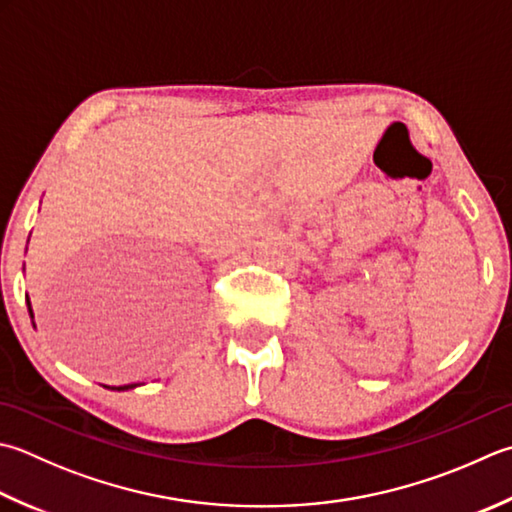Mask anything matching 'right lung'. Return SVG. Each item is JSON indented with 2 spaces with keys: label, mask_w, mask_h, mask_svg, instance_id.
<instances>
[{
  "label": "right lung",
  "mask_w": 512,
  "mask_h": 512,
  "mask_svg": "<svg viewBox=\"0 0 512 512\" xmlns=\"http://www.w3.org/2000/svg\"><path fill=\"white\" fill-rule=\"evenodd\" d=\"M28 310H30V302H28ZM30 313H33V310H30ZM137 384H128V386H119L117 390H126V388H135Z\"/></svg>",
  "instance_id": "add662e5"
}]
</instances>
